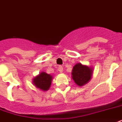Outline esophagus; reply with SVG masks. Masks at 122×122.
Masks as SVG:
<instances>
[{
	"mask_svg": "<svg viewBox=\"0 0 122 122\" xmlns=\"http://www.w3.org/2000/svg\"><path fill=\"white\" fill-rule=\"evenodd\" d=\"M58 70L59 71V72H61V73H62L63 71V67L61 66H59V67H58Z\"/></svg>",
	"mask_w": 122,
	"mask_h": 122,
	"instance_id": "1",
	"label": "esophagus"
}]
</instances>
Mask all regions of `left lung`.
<instances>
[{
    "instance_id": "obj_1",
    "label": "left lung",
    "mask_w": 122,
    "mask_h": 122,
    "mask_svg": "<svg viewBox=\"0 0 122 122\" xmlns=\"http://www.w3.org/2000/svg\"><path fill=\"white\" fill-rule=\"evenodd\" d=\"M93 73V68L79 63L73 67L71 78L78 86H83L91 80Z\"/></svg>"
}]
</instances>
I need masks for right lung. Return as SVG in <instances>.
<instances>
[{"instance_id":"1","label":"right lung","mask_w":122,"mask_h":122,"mask_svg":"<svg viewBox=\"0 0 122 122\" xmlns=\"http://www.w3.org/2000/svg\"><path fill=\"white\" fill-rule=\"evenodd\" d=\"M52 80V76L51 74H48L45 71H42L33 78L32 83L36 88L42 90L43 92H46L51 87Z\"/></svg>"}]
</instances>
